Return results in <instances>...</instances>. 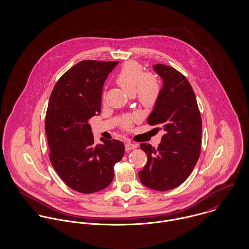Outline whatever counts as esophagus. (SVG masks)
<instances>
[{"mask_svg": "<svg viewBox=\"0 0 249 249\" xmlns=\"http://www.w3.org/2000/svg\"><path fill=\"white\" fill-rule=\"evenodd\" d=\"M138 146V144L137 143H134V142H127L125 143V150L126 151H129V150H131V149H134V148H136Z\"/></svg>", "mask_w": 249, "mask_h": 249, "instance_id": "34e87169", "label": "esophagus"}]
</instances>
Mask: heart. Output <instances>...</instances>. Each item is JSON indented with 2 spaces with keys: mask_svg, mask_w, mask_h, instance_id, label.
<instances>
[{
  "mask_svg": "<svg viewBox=\"0 0 249 249\" xmlns=\"http://www.w3.org/2000/svg\"><path fill=\"white\" fill-rule=\"evenodd\" d=\"M116 82L129 95L136 94L142 107H153L160 94V85L156 77L150 73L144 74L142 66L137 62L125 63L116 75ZM135 116L125 117L123 121L124 128L130 127Z\"/></svg>",
  "mask_w": 249,
  "mask_h": 249,
  "instance_id": "heart-1",
  "label": "heart"
}]
</instances>
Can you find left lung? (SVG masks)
I'll return each instance as SVG.
<instances>
[{
	"mask_svg": "<svg viewBox=\"0 0 249 249\" xmlns=\"http://www.w3.org/2000/svg\"><path fill=\"white\" fill-rule=\"evenodd\" d=\"M153 70L163 79V87L147 124L162 127L165 134L156 148L146 142L140 144L147 162L139 178L150 189L169 191L189 178L199 158L202 122L187 78L164 64L153 65Z\"/></svg>",
	"mask_w": 249,
	"mask_h": 249,
	"instance_id": "left-lung-1",
	"label": "left lung"
}]
</instances>
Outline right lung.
<instances>
[{"label": "right lung", "instance_id": "add662e5", "mask_svg": "<svg viewBox=\"0 0 249 249\" xmlns=\"http://www.w3.org/2000/svg\"><path fill=\"white\" fill-rule=\"evenodd\" d=\"M118 63L80 61L58 79L50 97L45 131L51 163L67 186L82 194L107 188L124 153L118 140L96 144L88 124L101 112L105 81Z\"/></svg>", "mask_w": 249, "mask_h": 249}]
</instances>
